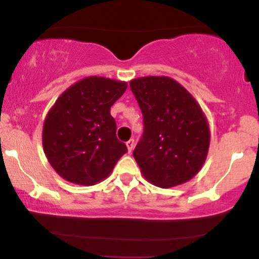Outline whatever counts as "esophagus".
<instances>
[{
	"instance_id": "1",
	"label": "esophagus",
	"mask_w": 259,
	"mask_h": 259,
	"mask_svg": "<svg viewBox=\"0 0 259 259\" xmlns=\"http://www.w3.org/2000/svg\"><path fill=\"white\" fill-rule=\"evenodd\" d=\"M134 146H135V141H134V139H130L129 141L126 142V147H127V151H129V153H132V151L134 150Z\"/></svg>"
}]
</instances>
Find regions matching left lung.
<instances>
[{
	"mask_svg": "<svg viewBox=\"0 0 259 259\" xmlns=\"http://www.w3.org/2000/svg\"><path fill=\"white\" fill-rule=\"evenodd\" d=\"M144 115V134L134 150L141 173L168 189L200 171L209 147V126L200 105L168 76H144L130 81Z\"/></svg>",
	"mask_w": 259,
	"mask_h": 259,
	"instance_id": "8db88e82",
	"label": "left lung"
}]
</instances>
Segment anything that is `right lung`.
Returning a JSON list of instances; mask_svg holds the SVG:
<instances>
[{
    "mask_svg": "<svg viewBox=\"0 0 259 259\" xmlns=\"http://www.w3.org/2000/svg\"><path fill=\"white\" fill-rule=\"evenodd\" d=\"M127 88L124 81L89 76L68 88L47 113L44 151L63 179L90 186L106 179L127 152L117 139L111 107Z\"/></svg>",
    "mask_w": 259,
    "mask_h": 259,
    "instance_id": "add662e5",
    "label": "right lung"
}]
</instances>
